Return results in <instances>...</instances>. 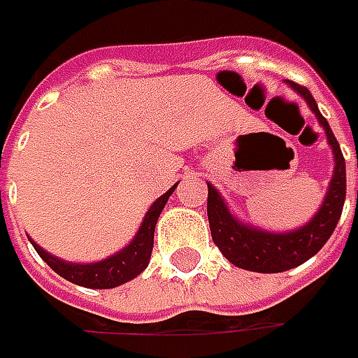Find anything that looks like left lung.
Masks as SVG:
<instances>
[{"mask_svg": "<svg viewBox=\"0 0 358 358\" xmlns=\"http://www.w3.org/2000/svg\"><path fill=\"white\" fill-rule=\"evenodd\" d=\"M285 83L307 101L317 121L321 123L327 141L333 149L335 167H333V177L329 181V189L324 193L319 211L313 215L309 223L293 231H282V233L267 231V229L255 227V225L239 221L229 211L227 203L221 197V193L211 183H207L209 187L207 217H209L213 243L235 267L255 271V273H282V271L303 265L313 255L319 253L337 227L341 213H343V205H345V195H347L345 157L341 153V147L327 119L321 115L315 97L310 95L307 87L299 83H293L289 79Z\"/></svg>", "mask_w": 358, "mask_h": 358, "instance_id": "1", "label": "left lung"}]
</instances>
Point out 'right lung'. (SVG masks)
Listing matches in <instances>:
<instances>
[{"label":"right lung","mask_w":358,"mask_h":358,"mask_svg":"<svg viewBox=\"0 0 358 358\" xmlns=\"http://www.w3.org/2000/svg\"><path fill=\"white\" fill-rule=\"evenodd\" d=\"M173 185L167 193H163L145 213L141 227L135 233V237L129 241V245H125L121 251L109 255L103 261H95V263H71V261H63L55 255L48 253L45 249H41L34 239L31 245L35 247L37 255L53 268L59 277L67 279L69 282H76L79 287H87V289H113L123 282L135 279L137 275H141L151 259L153 251V235H155V225L165 203L175 191Z\"/></svg>","instance_id":"right-lung-1"}]
</instances>
